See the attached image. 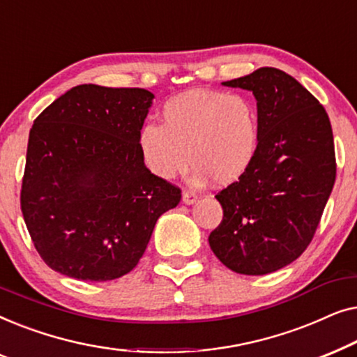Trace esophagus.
<instances>
[{
  "mask_svg": "<svg viewBox=\"0 0 357 357\" xmlns=\"http://www.w3.org/2000/svg\"><path fill=\"white\" fill-rule=\"evenodd\" d=\"M198 199V195L193 193V192H188V190H185V192L182 193V202L185 204H193Z\"/></svg>",
  "mask_w": 357,
  "mask_h": 357,
  "instance_id": "1",
  "label": "esophagus"
}]
</instances>
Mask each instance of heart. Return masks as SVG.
I'll return each mask as SVG.
<instances>
[{
	"label": "heart",
	"mask_w": 357,
	"mask_h": 357,
	"mask_svg": "<svg viewBox=\"0 0 357 357\" xmlns=\"http://www.w3.org/2000/svg\"><path fill=\"white\" fill-rule=\"evenodd\" d=\"M260 138L255 100L237 92L193 89L165 102L160 125L139 130L138 149L149 172L162 180L183 172L190 159L197 182L231 185L255 162Z\"/></svg>",
	"instance_id": "b5f03b06"
}]
</instances>
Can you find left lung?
Listing matches in <instances>:
<instances>
[{"instance_id":"8db88e82","label":"left lung","mask_w":357,"mask_h":357,"mask_svg":"<svg viewBox=\"0 0 357 357\" xmlns=\"http://www.w3.org/2000/svg\"><path fill=\"white\" fill-rule=\"evenodd\" d=\"M222 84L253 92L261 138L250 170L216 195L224 216L209 247L229 270L268 275L315 236L336 177L333 131L324 105L284 71L260 68Z\"/></svg>"}]
</instances>
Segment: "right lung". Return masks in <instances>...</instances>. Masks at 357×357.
<instances>
[{
    "label": "right lung",
    "instance_id": "right-lung-1",
    "mask_svg": "<svg viewBox=\"0 0 357 357\" xmlns=\"http://www.w3.org/2000/svg\"><path fill=\"white\" fill-rule=\"evenodd\" d=\"M154 96L139 87H73L33 120L21 209L52 270L110 281L138 265L182 190L143 164L138 135Z\"/></svg>",
    "mask_w": 357,
    "mask_h": 357
}]
</instances>
